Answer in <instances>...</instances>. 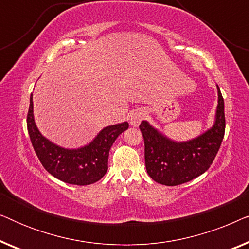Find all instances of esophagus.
Returning <instances> with one entry per match:
<instances>
[{
	"mask_svg": "<svg viewBox=\"0 0 249 249\" xmlns=\"http://www.w3.org/2000/svg\"><path fill=\"white\" fill-rule=\"evenodd\" d=\"M144 115H145V113L142 111H141V110L135 111L134 113L131 114V117H130V124H131V125H135V127H137V125L141 124V121L142 120V118H144Z\"/></svg>",
	"mask_w": 249,
	"mask_h": 249,
	"instance_id": "esophagus-1",
	"label": "esophagus"
}]
</instances>
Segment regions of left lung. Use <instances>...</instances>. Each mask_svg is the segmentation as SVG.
Wrapping results in <instances>:
<instances>
[{"label": "left lung", "mask_w": 249, "mask_h": 249, "mask_svg": "<svg viewBox=\"0 0 249 249\" xmlns=\"http://www.w3.org/2000/svg\"><path fill=\"white\" fill-rule=\"evenodd\" d=\"M219 104L215 124L210 130L193 141L176 142L162 136L148 122L142 121L145 144V165L154 181L165 186H178L203 175L219 152L226 131L224 102L219 86Z\"/></svg>", "instance_id": "1"}]
</instances>
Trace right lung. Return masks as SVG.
I'll return each mask as SVG.
<instances>
[{
  "label": "right lung",
  "mask_w": 249,
  "mask_h": 249,
  "mask_svg": "<svg viewBox=\"0 0 249 249\" xmlns=\"http://www.w3.org/2000/svg\"><path fill=\"white\" fill-rule=\"evenodd\" d=\"M128 122L104 128L89 145L66 149L44 138L37 129L33 114V94L27 114V128L34 151L49 173L61 181L86 186L103 178L107 171L108 152L118 136L127 130Z\"/></svg>",
  "instance_id": "add662e5"
}]
</instances>
